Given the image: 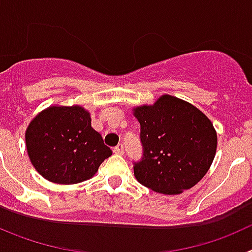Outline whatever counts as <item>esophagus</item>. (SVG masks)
<instances>
[{
    "label": "esophagus",
    "instance_id": "obj_1",
    "mask_svg": "<svg viewBox=\"0 0 252 252\" xmlns=\"http://www.w3.org/2000/svg\"><path fill=\"white\" fill-rule=\"evenodd\" d=\"M124 151L125 150H124V145H122V144H119V145L113 149V153L117 154V155H122V154H124Z\"/></svg>",
    "mask_w": 252,
    "mask_h": 252
}]
</instances>
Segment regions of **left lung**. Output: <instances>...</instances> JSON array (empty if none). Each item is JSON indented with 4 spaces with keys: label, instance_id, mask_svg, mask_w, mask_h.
<instances>
[{
    "label": "left lung",
    "instance_id": "left-lung-1",
    "mask_svg": "<svg viewBox=\"0 0 252 252\" xmlns=\"http://www.w3.org/2000/svg\"><path fill=\"white\" fill-rule=\"evenodd\" d=\"M144 148L133 174L162 194H180L206 175L217 150V132L195 106L162 94L154 104L133 107Z\"/></svg>",
    "mask_w": 252,
    "mask_h": 252
}]
</instances>
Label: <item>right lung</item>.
<instances>
[{
	"label": "right lung",
	"instance_id": "obj_1",
	"mask_svg": "<svg viewBox=\"0 0 252 252\" xmlns=\"http://www.w3.org/2000/svg\"><path fill=\"white\" fill-rule=\"evenodd\" d=\"M82 106H50L31 120L26 150L40 175L57 184H77L98 171L112 150L91 125Z\"/></svg>",
	"mask_w": 252,
	"mask_h": 252
}]
</instances>
